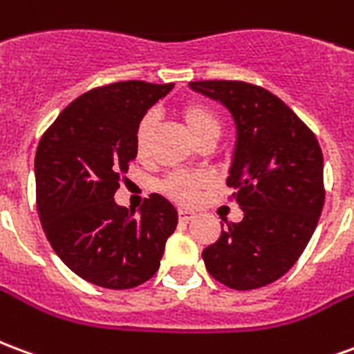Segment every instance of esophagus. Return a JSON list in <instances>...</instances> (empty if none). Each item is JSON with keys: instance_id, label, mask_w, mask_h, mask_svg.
Here are the masks:
<instances>
[{"instance_id": "obj_1", "label": "esophagus", "mask_w": 354, "mask_h": 354, "mask_svg": "<svg viewBox=\"0 0 354 354\" xmlns=\"http://www.w3.org/2000/svg\"><path fill=\"white\" fill-rule=\"evenodd\" d=\"M178 218H180L182 222H192L193 218H195V212L189 210V208H178Z\"/></svg>"}]
</instances>
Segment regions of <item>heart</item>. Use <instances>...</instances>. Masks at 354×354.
<instances>
[{"label":"heart","mask_w":354,"mask_h":354,"mask_svg":"<svg viewBox=\"0 0 354 354\" xmlns=\"http://www.w3.org/2000/svg\"><path fill=\"white\" fill-rule=\"evenodd\" d=\"M182 119H184L187 131L192 132V136L197 142L208 136V134H220V129H222L220 115L210 106L203 104V102H189V104H185L184 108H182ZM153 127V113H146L140 119L138 127H136V134H134V147H136L138 157H144L147 153ZM207 184L208 182L205 176L176 172V174H170L169 178L162 180L161 192L172 201H176V203L192 205L193 201L199 197L201 189H205Z\"/></svg>","instance_id":"b5f03b06"}]
</instances>
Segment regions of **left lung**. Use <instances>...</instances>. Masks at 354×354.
<instances>
[{
  "instance_id": "left-lung-1",
  "label": "left lung",
  "mask_w": 354,
  "mask_h": 354,
  "mask_svg": "<svg viewBox=\"0 0 354 354\" xmlns=\"http://www.w3.org/2000/svg\"><path fill=\"white\" fill-rule=\"evenodd\" d=\"M230 109L237 142L227 185L245 218L203 250L208 273L233 290L271 284L301 256L324 205L322 151L284 104L245 81H192Z\"/></svg>"
}]
</instances>
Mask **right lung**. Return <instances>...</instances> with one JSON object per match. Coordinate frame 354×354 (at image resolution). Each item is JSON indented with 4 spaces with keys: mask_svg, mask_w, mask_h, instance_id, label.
I'll use <instances>...</instances> for the list:
<instances>
[{
    "mask_svg": "<svg viewBox=\"0 0 354 354\" xmlns=\"http://www.w3.org/2000/svg\"><path fill=\"white\" fill-rule=\"evenodd\" d=\"M172 87L119 81L93 88L62 109L35 151L43 231L73 273L102 288L149 281L176 230V208L159 193L144 201L138 216L113 199L136 157L140 119Z\"/></svg>",
    "mask_w": 354,
    "mask_h": 354,
    "instance_id": "1",
    "label": "right lung"
}]
</instances>
